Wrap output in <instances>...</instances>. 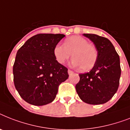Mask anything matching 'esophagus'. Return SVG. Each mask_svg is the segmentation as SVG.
<instances>
[{
	"instance_id": "esophagus-1",
	"label": "esophagus",
	"mask_w": 130,
	"mask_h": 130,
	"mask_svg": "<svg viewBox=\"0 0 130 130\" xmlns=\"http://www.w3.org/2000/svg\"><path fill=\"white\" fill-rule=\"evenodd\" d=\"M73 71L71 70H70V69H69L68 70V73H69V75H71L73 73Z\"/></svg>"
}]
</instances>
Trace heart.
<instances>
[{"instance_id": "b5f03b06", "label": "heart", "mask_w": 130, "mask_h": 130, "mask_svg": "<svg viewBox=\"0 0 130 130\" xmlns=\"http://www.w3.org/2000/svg\"><path fill=\"white\" fill-rule=\"evenodd\" d=\"M53 53L56 60L61 64L65 63L72 54V65L80 67L84 71L94 67L98 55L95 46L81 36H72L66 39L63 46L56 45Z\"/></svg>"}]
</instances>
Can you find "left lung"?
Instances as JSON below:
<instances>
[{
	"instance_id": "1",
	"label": "left lung",
	"mask_w": 130,
	"mask_h": 130,
	"mask_svg": "<svg viewBox=\"0 0 130 130\" xmlns=\"http://www.w3.org/2000/svg\"><path fill=\"white\" fill-rule=\"evenodd\" d=\"M83 35L94 43L98 59L89 72L79 74L76 91L85 103L103 104L110 100L118 91L121 75L120 57L107 38L95 34Z\"/></svg>"
}]
</instances>
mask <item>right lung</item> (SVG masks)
Here are the masks:
<instances>
[{
	"instance_id": "right-lung-1",
	"label": "right lung",
	"mask_w": 130,
	"mask_h": 130,
	"mask_svg": "<svg viewBox=\"0 0 130 130\" xmlns=\"http://www.w3.org/2000/svg\"><path fill=\"white\" fill-rule=\"evenodd\" d=\"M65 36L36 35L18 50L13 65L14 83L27 103L40 106L52 102L60 84L68 79V69L58 63L53 53Z\"/></svg>"
}]
</instances>
